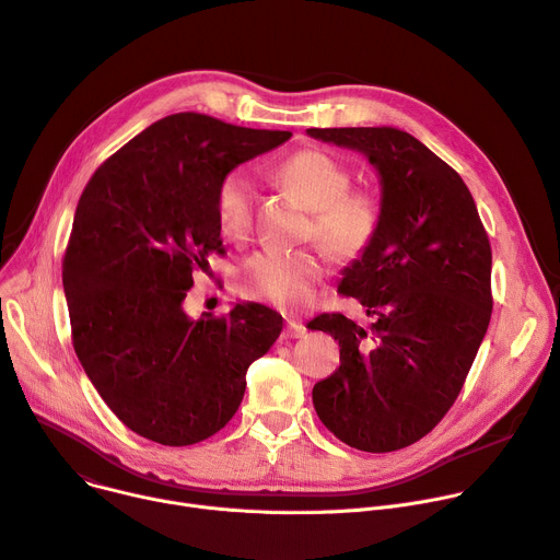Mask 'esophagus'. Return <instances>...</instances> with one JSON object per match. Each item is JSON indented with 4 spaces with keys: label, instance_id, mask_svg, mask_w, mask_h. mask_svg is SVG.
Masks as SVG:
<instances>
[{
    "label": "esophagus",
    "instance_id": "1",
    "mask_svg": "<svg viewBox=\"0 0 560 560\" xmlns=\"http://www.w3.org/2000/svg\"><path fill=\"white\" fill-rule=\"evenodd\" d=\"M303 335H306V326H303L301 322H294V319L285 322V328H283L285 339H301Z\"/></svg>",
    "mask_w": 560,
    "mask_h": 560
}]
</instances>
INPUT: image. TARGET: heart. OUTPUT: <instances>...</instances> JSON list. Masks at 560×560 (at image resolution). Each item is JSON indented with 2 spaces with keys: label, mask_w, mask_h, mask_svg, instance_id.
Instances as JSON below:
<instances>
[{
  "label": "heart",
  "mask_w": 560,
  "mask_h": 560,
  "mask_svg": "<svg viewBox=\"0 0 560 560\" xmlns=\"http://www.w3.org/2000/svg\"><path fill=\"white\" fill-rule=\"evenodd\" d=\"M277 178L313 210L303 236L315 238L332 261H354L382 225V200L373 189L350 187V172L328 151L301 149L277 167ZM214 214L228 238H243L254 221V187L241 172L225 174L214 191ZM324 261L315 249H264L238 270V290L281 311H299L315 294Z\"/></svg>",
  "instance_id": "obj_1"
}]
</instances>
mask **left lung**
Masks as SVG:
<instances>
[{"label":"left lung","instance_id":"1","mask_svg":"<svg viewBox=\"0 0 560 560\" xmlns=\"http://www.w3.org/2000/svg\"><path fill=\"white\" fill-rule=\"evenodd\" d=\"M308 133L362 151L382 178L380 232L337 290L373 324L341 313L311 322L339 341V369L313 388L315 411L348 446L397 451L431 433L465 386L493 308L489 236L460 174L411 133Z\"/></svg>","mask_w":560,"mask_h":560}]
</instances>
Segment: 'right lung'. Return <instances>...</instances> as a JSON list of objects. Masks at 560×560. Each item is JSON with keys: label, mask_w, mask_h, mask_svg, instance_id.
Wrapping results in <instances>:
<instances>
[{"label": "right lung", "mask_w": 560, "mask_h": 560, "mask_svg": "<svg viewBox=\"0 0 560 560\" xmlns=\"http://www.w3.org/2000/svg\"><path fill=\"white\" fill-rule=\"evenodd\" d=\"M183 112L149 125L89 178L62 261L71 341L133 433L187 446L221 431L283 319L261 303L187 317L194 272L221 254L219 180L290 140Z\"/></svg>", "instance_id": "1"}]
</instances>
